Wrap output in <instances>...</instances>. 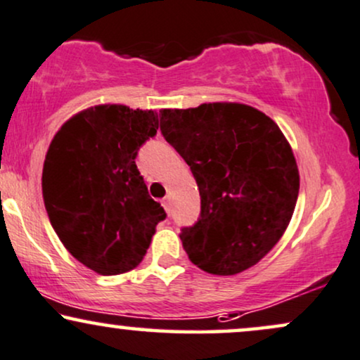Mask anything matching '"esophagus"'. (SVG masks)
<instances>
[{
    "label": "esophagus",
    "mask_w": 360,
    "mask_h": 360,
    "mask_svg": "<svg viewBox=\"0 0 360 360\" xmlns=\"http://www.w3.org/2000/svg\"><path fill=\"white\" fill-rule=\"evenodd\" d=\"M162 206H164V210L167 211V213H171V199L164 198V199H162Z\"/></svg>",
    "instance_id": "obj_1"
}]
</instances>
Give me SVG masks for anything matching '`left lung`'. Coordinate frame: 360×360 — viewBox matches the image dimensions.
Returning a JSON list of instances; mask_svg holds the SVG:
<instances>
[{
  "label": "left lung",
  "instance_id": "1",
  "mask_svg": "<svg viewBox=\"0 0 360 360\" xmlns=\"http://www.w3.org/2000/svg\"><path fill=\"white\" fill-rule=\"evenodd\" d=\"M159 117L164 139L191 167L201 196L198 221L179 235L189 259L223 276L257 265L283 236L300 189L283 132L245 103L162 109Z\"/></svg>",
  "mask_w": 360,
  "mask_h": 360
}]
</instances>
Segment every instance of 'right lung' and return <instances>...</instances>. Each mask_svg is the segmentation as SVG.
<instances>
[{"label": "right lung", "instance_id": "1", "mask_svg": "<svg viewBox=\"0 0 360 360\" xmlns=\"http://www.w3.org/2000/svg\"><path fill=\"white\" fill-rule=\"evenodd\" d=\"M158 129L155 110L105 103L68 119L49 147L41 189L50 223L72 257L97 274L136 268L166 218L136 166Z\"/></svg>", "mask_w": 360, "mask_h": 360}]
</instances>
